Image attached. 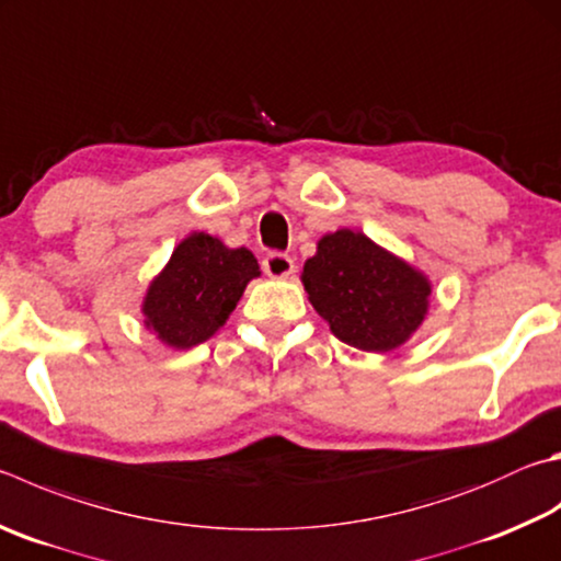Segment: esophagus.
<instances>
[{"mask_svg":"<svg viewBox=\"0 0 561 561\" xmlns=\"http://www.w3.org/2000/svg\"><path fill=\"white\" fill-rule=\"evenodd\" d=\"M262 270L264 274H270L274 279H287L294 274V260L289 254H282V252H270L267 257L262 260Z\"/></svg>","mask_w":561,"mask_h":561,"instance_id":"34e87169","label":"esophagus"}]
</instances>
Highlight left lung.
<instances>
[{
	"mask_svg": "<svg viewBox=\"0 0 561 561\" xmlns=\"http://www.w3.org/2000/svg\"><path fill=\"white\" fill-rule=\"evenodd\" d=\"M301 282L335 339L358 351L400 348L430 311V279L348 228L319 240L313 257L304 262Z\"/></svg>",
	"mask_w": 561,
	"mask_h": 561,
	"instance_id": "8db88e82",
	"label": "left lung"
}]
</instances>
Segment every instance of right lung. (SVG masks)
Masks as SVG:
<instances>
[{"label":"right lung","instance_id":"obj_1","mask_svg":"<svg viewBox=\"0 0 561 561\" xmlns=\"http://www.w3.org/2000/svg\"><path fill=\"white\" fill-rule=\"evenodd\" d=\"M254 277L260 264L248 248L232 250L208 232H191L149 284L145 325L169 348H193L226 325Z\"/></svg>","mask_w":561,"mask_h":561}]
</instances>
